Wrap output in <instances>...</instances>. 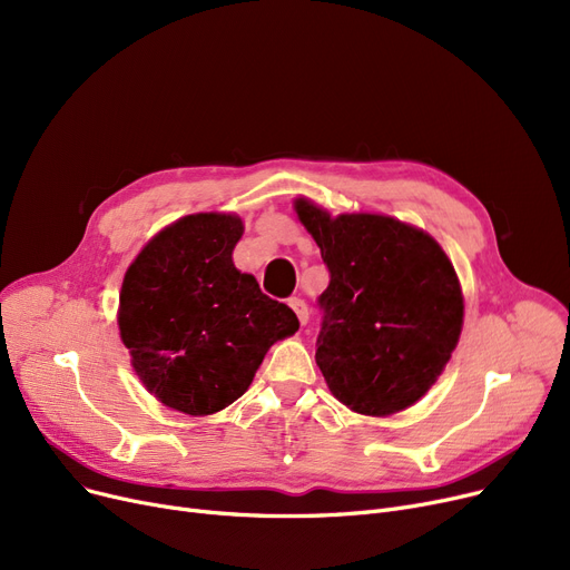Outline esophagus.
Here are the masks:
<instances>
[{
	"mask_svg": "<svg viewBox=\"0 0 570 570\" xmlns=\"http://www.w3.org/2000/svg\"><path fill=\"white\" fill-rule=\"evenodd\" d=\"M288 307L295 312L297 321H301L303 325L309 321V309H307V303L303 301V297H291V301H288Z\"/></svg>",
	"mask_w": 570,
	"mask_h": 570,
	"instance_id": "esophagus-1",
	"label": "esophagus"
}]
</instances>
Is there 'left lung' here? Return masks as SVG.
<instances>
[{
	"label": "left lung",
	"instance_id": "left-lung-1",
	"mask_svg": "<svg viewBox=\"0 0 570 570\" xmlns=\"http://www.w3.org/2000/svg\"><path fill=\"white\" fill-rule=\"evenodd\" d=\"M295 213L331 273L316 340L327 387L355 413L404 411L441 376L462 333L451 258L432 235L393 217H331L307 198L295 200Z\"/></svg>",
	"mask_w": 570,
	"mask_h": 570
}]
</instances>
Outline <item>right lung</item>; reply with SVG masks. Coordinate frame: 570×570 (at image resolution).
I'll use <instances>...</instances> for the list:
<instances>
[{"mask_svg":"<svg viewBox=\"0 0 570 570\" xmlns=\"http://www.w3.org/2000/svg\"><path fill=\"white\" fill-rule=\"evenodd\" d=\"M237 215L198 213L157 233L119 291V337L168 409L209 415L247 393L267 348L301 323L233 265Z\"/></svg>","mask_w":570,"mask_h":570,"instance_id":"obj_1","label":"right lung"}]
</instances>
